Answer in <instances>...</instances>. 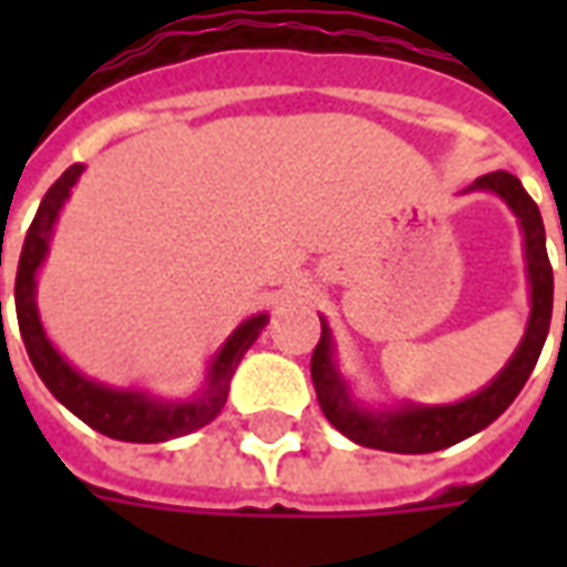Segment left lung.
<instances>
[{
    "label": "left lung",
    "instance_id": "left-lung-1",
    "mask_svg": "<svg viewBox=\"0 0 567 567\" xmlns=\"http://www.w3.org/2000/svg\"><path fill=\"white\" fill-rule=\"evenodd\" d=\"M471 190L498 194L511 206L513 215L519 218V227H523L525 270H528V285H532V316H528L523 343L513 352L507 368L501 370L483 392H476L474 398H464L458 404H401L389 406V410H364L358 401H352L349 382L337 370L331 328L321 319V340L316 346V352H312V364H309L316 398H319L324 419L340 434L355 440L358 446L404 452V455L446 450L452 443H458V440L471 437L476 431L492 425L513 404V398L523 392L525 380L532 377L537 358H540V349H544V340L549 333V319H553V267H549L547 258V236H544L540 209H537L535 199L525 194L523 182L511 173L480 175L471 185Z\"/></svg>",
    "mask_w": 567,
    "mask_h": 567
}]
</instances>
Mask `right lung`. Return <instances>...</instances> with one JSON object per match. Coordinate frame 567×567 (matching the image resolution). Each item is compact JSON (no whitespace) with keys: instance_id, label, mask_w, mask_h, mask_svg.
<instances>
[{"instance_id":"1","label":"right lung","mask_w":567,"mask_h":567,"mask_svg":"<svg viewBox=\"0 0 567 567\" xmlns=\"http://www.w3.org/2000/svg\"><path fill=\"white\" fill-rule=\"evenodd\" d=\"M81 173H84V166L75 163L48 187L42 206L32 218L30 230H27V239H23L18 279H14V307H18V324L27 355H30L35 373L48 385V392L54 394L69 413H75L81 422H87L93 431H100L105 437L127 440V443H163V440L185 437L190 431L209 425L212 419L221 413L224 404H227V392H230V377L239 368L248 346L255 343L258 333L264 331L267 316L264 312L251 316L227 337L221 352L212 358L206 389L194 401L166 404V401H157V398L136 392V389H112V385L81 377L79 370L51 346L42 321H39V309H35V272L48 255L56 215L63 209L69 190L79 182Z\"/></svg>"}]
</instances>
